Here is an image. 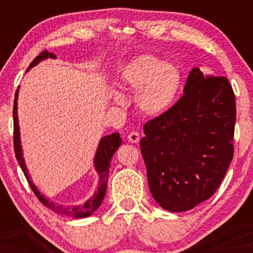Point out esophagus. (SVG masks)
<instances>
[{
	"label": "esophagus",
	"instance_id": "1",
	"mask_svg": "<svg viewBox=\"0 0 253 253\" xmlns=\"http://www.w3.org/2000/svg\"><path fill=\"white\" fill-rule=\"evenodd\" d=\"M127 138H128V140L130 141V143H134V144L138 143V141L140 140V135H139L138 132H130Z\"/></svg>",
	"mask_w": 253,
	"mask_h": 253
}]
</instances>
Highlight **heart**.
<instances>
[{
	"label": "heart",
	"instance_id": "heart-1",
	"mask_svg": "<svg viewBox=\"0 0 253 253\" xmlns=\"http://www.w3.org/2000/svg\"><path fill=\"white\" fill-rule=\"evenodd\" d=\"M120 85L135 92L136 108L147 117H159L175 103L182 85V72L173 63L164 62L153 54H139L125 65ZM114 100H123L114 94Z\"/></svg>",
	"mask_w": 253,
	"mask_h": 253
}]
</instances>
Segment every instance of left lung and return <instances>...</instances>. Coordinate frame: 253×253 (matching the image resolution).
<instances>
[{"mask_svg": "<svg viewBox=\"0 0 253 253\" xmlns=\"http://www.w3.org/2000/svg\"><path fill=\"white\" fill-rule=\"evenodd\" d=\"M183 96L145 124L140 150L150 191L169 211L208 200L233 158L236 97L226 77L189 72Z\"/></svg>", "mask_w": 253, "mask_h": 253, "instance_id": "8db88e82", "label": "left lung"}]
</instances>
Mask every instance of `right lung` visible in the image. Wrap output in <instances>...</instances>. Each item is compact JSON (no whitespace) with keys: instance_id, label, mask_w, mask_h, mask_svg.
I'll return each instance as SVG.
<instances>
[{"instance_id":"right-lung-1","label":"right lung","mask_w":253,"mask_h":253,"mask_svg":"<svg viewBox=\"0 0 253 253\" xmlns=\"http://www.w3.org/2000/svg\"><path fill=\"white\" fill-rule=\"evenodd\" d=\"M47 58H52V59H56V54L48 53L47 51H42L39 56L36 57V59L31 63V65L28 66L27 71L30 69L36 66L38 63H40L42 60L47 59ZM17 95H19V89L15 92V98H14V108H13V118H14V151H15V156L17 162H19L20 167H21L22 171H24L26 178H27L28 184L31 185L32 190L34 191L36 196L39 199V201L42 203L43 206H46L47 208H50L51 211H56L58 214H62V215H66L74 217V219H81V217H86L91 215L95 211L102 203L104 195H106L107 190V183H108V177H109V168H110V161H112V157L114 156L115 151L118 150V147L120 146L123 143V139L120 138L119 133H113V134L104 135L103 138H101L100 144H98L96 153H95L94 158V165L95 170H96L98 175V183H97V189L95 190L94 195H92L85 203L80 206H63L58 205V203L50 201L46 196H43L38 188L36 187L33 181H32L31 175L28 173L27 167H26L25 159H24V153H22V146H21V140H20V127H19V119H17Z\"/></svg>"}]
</instances>
